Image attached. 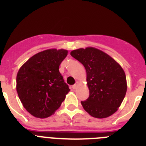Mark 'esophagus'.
<instances>
[{"label": "esophagus", "instance_id": "esophagus-1", "mask_svg": "<svg viewBox=\"0 0 146 146\" xmlns=\"http://www.w3.org/2000/svg\"><path fill=\"white\" fill-rule=\"evenodd\" d=\"M79 84H80L79 82H76V83L74 85V86H72V88H74V89H76L77 88V86H79Z\"/></svg>", "mask_w": 146, "mask_h": 146}]
</instances>
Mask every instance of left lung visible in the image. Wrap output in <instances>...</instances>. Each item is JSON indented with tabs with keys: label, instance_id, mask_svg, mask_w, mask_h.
Returning <instances> with one entry per match:
<instances>
[{
	"label": "left lung",
	"instance_id": "obj_1",
	"mask_svg": "<svg viewBox=\"0 0 146 146\" xmlns=\"http://www.w3.org/2000/svg\"><path fill=\"white\" fill-rule=\"evenodd\" d=\"M86 70L89 97L81 102L91 116L105 118L114 114L121 106L127 90L123 68L106 52L93 47L79 48L70 52Z\"/></svg>",
	"mask_w": 146,
	"mask_h": 146
}]
</instances>
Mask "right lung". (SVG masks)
<instances>
[{
  "label": "right lung",
  "instance_id": "obj_1",
  "mask_svg": "<svg viewBox=\"0 0 146 146\" xmlns=\"http://www.w3.org/2000/svg\"><path fill=\"white\" fill-rule=\"evenodd\" d=\"M68 50L52 48L35 54L20 68L17 74L18 96L33 116H51L70 91L59 72V66Z\"/></svg>",
  "mask_w": 146,
  "mask_h": 146
}]
</instances>
